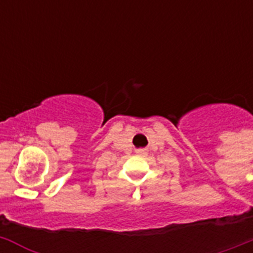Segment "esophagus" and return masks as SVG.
Segmentation results:
<instances>
[{
    "instance_id": "obj_1",
    "label": "esophagus",
    "mask_w": 253,
    "mask_h": 253,
    "mask_svg": "<svg viewBox=\"0 0 253 253\" xmlns=\"http://www.w3.org/2000/svg\"><path fill=\"white\" fill-rule=\"evenodd\" d=\"M137 153L138 154H139V156H146V154H147V149H138V151H137Z\"/></svg>"
}]
</instances>
